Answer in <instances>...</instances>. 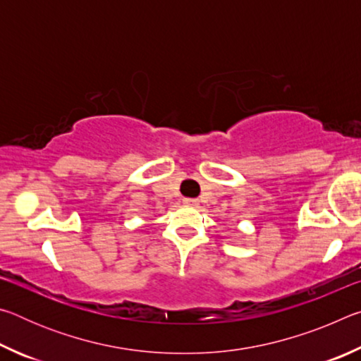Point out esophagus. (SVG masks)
Listing matches in <instances>:
<instances>
[{
	"label": "esophagus",
	"instance_id": "obj_1",
	"mask_svg": "<svg viewBox=\"0 0 361 361\" xmlns=\"http://www.w3.org/2000/svg\"><path fill=\"white\" fill-rule=\"evenodd\" d=\"M185 204L189 207H197L199 200L197 199H185Z\"/></svg>",
	"mask_w": 361,
	"mask_h": 361
}]
</instances>
